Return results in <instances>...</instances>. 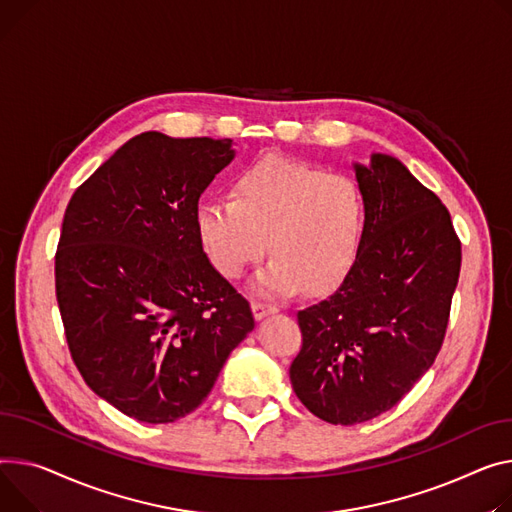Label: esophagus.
Returning <instances> with one entry per match:
<instances>
[{"instance_id":"1","label":"esophagus","mask_w":512,"mask_h":512,"mask_svg":"<svg viewBox=\"0 0 512 512\" xmlns=\"http://www.w3.org/2000/svg\"><path fill=\"white\" fill-rule=\"evenodd\" d=\"M251 309H253V315H255V319H257V321L265 319L267 315H274V313H278V306H274V304H267V302H261V300H253Z\"/></svg>"}]
</instances>
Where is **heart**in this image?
<instances>
[{
	"mask_svg": "<svg viewBox=\"0 0 512 512\" xmlns=\"http://www.w3.org/2000/svg\"><path fill=\"white\" fill-rule=\"evenodd\" d=\"M366 226V206L354 179L292 158L269 156L234 177L232 197L203 199L195 232L226 278H241L267 251L274 257L253 288L290 296L306 286L323 292L354 265Z\"/></svg>",
	"mask_w": 512,
	"mask_h": 512,
	"instance_id": "1",
	"label": "heart"
}]
</instances>
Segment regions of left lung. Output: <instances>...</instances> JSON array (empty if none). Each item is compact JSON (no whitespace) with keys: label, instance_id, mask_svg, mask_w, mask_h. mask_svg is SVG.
I'll use <instances>...</instances> for the list:
<instances>
[{"label":"left lung","instance_id":"left-lung-1","mask_svg":"<svg viewBox=\"0 0 512 512\" xmlns=\"http://www.w3.org/2000/svg\"><path fill=\"white\" fill-rule=\"evenodd\" d=\"M366 206L360 253L327 298L298 311L290 381L306 410L352 426L381 416L432 366L461 269L451 214L407 166L354 164Z\"/></svg>","mask_w":512,"mask_h":512}]
</instances>
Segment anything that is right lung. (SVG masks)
I'll list each match as a JSON object with an SVG mask.
<instances>
[{
	"label": "right lung",
	"instance_id": "right-lung-1",
	"mask_svg": "<svg viewBox=\"0 0 512 512\" xmlns=\"http://www.w3.org/2000/svg\"><path fill=\"white\" fill-rule=\"evenodd\" d=\"M232 140L135 135L84 181L61 224L55 292L86 385L148 424L191 414L255 321L195 232Z\"/></svg>",
	"mask_w": 512,
	"mask_h": 512
}]
</instances>
